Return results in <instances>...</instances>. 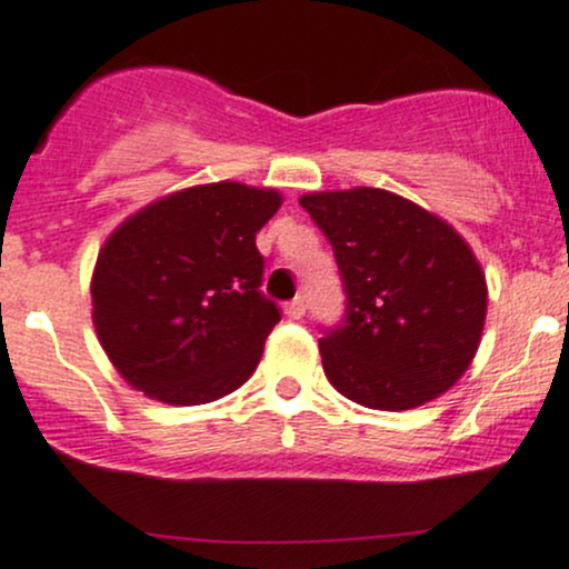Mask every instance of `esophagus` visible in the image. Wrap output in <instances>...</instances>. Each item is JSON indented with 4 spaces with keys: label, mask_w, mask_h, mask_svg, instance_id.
<instances>
[{
    "label": "esophagus",
    "mask_w": 569,
    "mask_h": 569,
    "mask_svg": "<svg viewBox=\"0 0 569 569\" xmlns=\"http://www.w3.org/2000/svg\"><path fill=\"white\" fill-rule=\"evenodd\" d=\"M306 297H295L291 302H286V313H289V319H302L306 317Z\"/></svg>",
    "instance_id": "obj_1"
}]
</instances>
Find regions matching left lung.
I'll use <instances>...</instances> for the list:
<instances>
[{"label": "left lung", "mask_w": 569, "mask_h": 569, "mask_svg": "<svg viewBox=\"0 0 569 569\" xmlns=\"http://www.w3.org/2000/svg\"><path fill=\"white\" fill-rule=\"evenodd\" d=\"M300 206L332 244L347 291V317L319 338L332 388L391 412L449 391L487 317L485 272L468 242L386 189L311 192Z\"/></svg>", "instance_id": "1"}]
</instances>
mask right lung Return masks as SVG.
I'll return each mask as SVG.
<instances>
[{
  "label": "right lung",
  "instance_id": "1",
  "mask_svg": "<svg viewBox=\"0 0 569 569\" xmlns=\"http://www.w3.org/2000/svg\"><path fill=\"white\" fill-rule=\"evenodd\" d=\"M283 198L237 181L181 189L123 222L96 261L93 325L126 382L164 405L237 391L280 308L261 295L256 233Z\"/></svg>",
  "mask_w": 569,
  "mask_h": 569
}]
</instances>
